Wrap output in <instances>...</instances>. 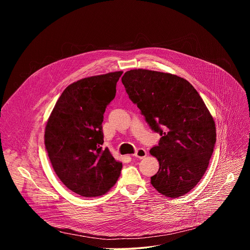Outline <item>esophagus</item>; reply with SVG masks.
<instances>
[{
  "mask_svg": "<svg viewBox=\"0 0 250 250\" xmlns=\"http://www.w3.org/2000/svg\"><path fill=\"white\" fill-rule=\"evenodd\" d=\"M146 155H147V152H146V150L144 149V148H138V149H136L135 153L133 154V156H135L136 158H145Z\"/></svg>",
  "mask_w": 250,
  "mask_h": 250,
  "instance_id": "1",
  "label": "esophagus"
}]
</instances>
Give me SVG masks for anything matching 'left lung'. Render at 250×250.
Listing matches in <instances>:
<instances>
[{
	"label": "left lung",
	"mask_w": 250,
	"mask_h": 250,
	"mask_svg": "<svg viewBox=\"0 0 250 250\" xmlns=\"http://www.w3.org/2000/svg\"><path fill=\"white\" fill-rule=\"evenodd\" d=\"M133 104L161 138L150 154L159 161L151 185L178 198L202 179L216 145V125L197 90L184 78L146 69L122 78Z\"/></svg>",
	"instance_id": "left-lung-1"
}]
</instances>
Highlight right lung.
<instances>
[{
    "mask_svg": "<svg viewBox=\"0 0 250 250\" xmlns=\"http://www.w3.org/2000/svg\"><path fill=\"white\" fill-rule=\"evenodd\" d=\"M122 71L69 85L47 121L44 145L61 182L83 197H98L118 181L123 164L103 148L104 113L116 96Z\"/></svg>",
    "mask_w": 250,
    "mask_h": 250,
    "instance_id": "right-lung-1",
    "label": "right lung"
}]
</instances>
